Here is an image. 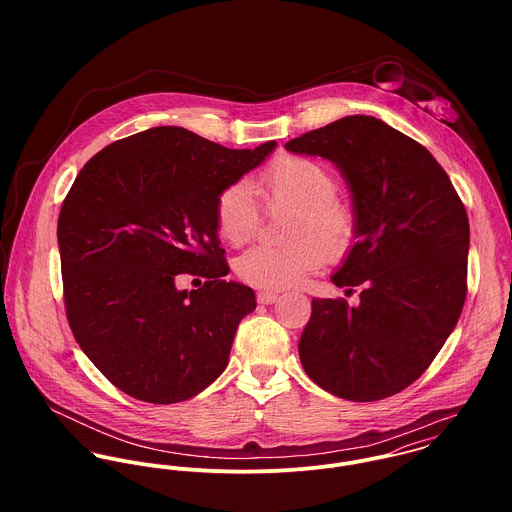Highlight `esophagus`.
I'll return each mask as SVG.
<instances>
[{
  "label": "esophagus",
  "mask_w": 512,
  "mask_h": 512,
  "mask_svg": "<svg viewBox=\"0 0 512 512\" xmlns=\"http://www.w3.org/2000/svg\"><path fill=\"white\" fill-rule=\"evenodd\" d=\"M256 297H258V301H260V303H266V305H268V303H274V301H278V297H280V295H278V292H268V290H262V292H258Z\"/></svg>",
  "instance_id": "esophagus-1"
}]
</instances>
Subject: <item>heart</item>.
<instances>
[{
  "mask_svg": "<svg viewBox=\"0 0 512 512\" xmlns=\"http://www.w3.org/2000/svg\"><path fill=\"white\" fill-rule=\"evenodd\" d=\"M270 203L297 207L288 246L258 244L236 260L242 282L262 290H284L303 282L331 258H343L357 236L353 207L337 197L339 183L333 171L311 157L286 155L274 161L260 177ZM215 219L220 236L232 246L248 242L260 224V205L246 181L226 185L217 197Z\"/></svg>",
  "mask_w": 512,
  "mask_h": 512,
  "instance_id": "b5f03b06",
  "label": "heart"
}]
</instances>
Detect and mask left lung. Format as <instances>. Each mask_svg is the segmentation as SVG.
Listing matches in <instances>:
<instances>
[{
	"label": "left lung",
	"instance_id": "8db88e82",
	"mask_svg": "<svg viewBox=\"0 0 512 512\" xmlns=\"http://www.w3.org/2000/svg\"><path fill=\"white\" fill-rule=\"evenodd\" d=\"M333 161L353 195L357 242L331 276L361 303L313 299L299 339L307 376L353 402L398 394L432 365L467 295V211L436 157L372 116L286 144ZM353 292V290H347Z\"/></svg>",
	"mask_w": 512,
	"mask_h": 512
}]
</instances>
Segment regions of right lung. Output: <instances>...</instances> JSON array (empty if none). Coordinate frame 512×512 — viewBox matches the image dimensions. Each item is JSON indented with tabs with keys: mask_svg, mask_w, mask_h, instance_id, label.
<instances>
[{
	"mask_svg": "<svg viewBox=\"0 0 512 512\" xmlns=\"http://www.w3.org/2000/svg\"><path fill=\"white\" fill-rule=\"evenodd\" d=\"M274 147L228 149L159 126L104 147L76 175L57 224L67 319L84 355L128 396L183 402L228 365L256 295L224 280L215 205ZM183 275L206 284L177 291Z\"/></svg>",
	"mask_w": 512,
	"mask_h": 512,
	"instance_id": "1",
	"label": "right lung"
}]
</instances>
